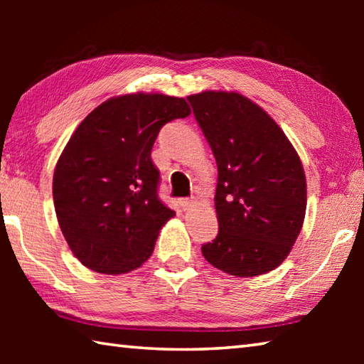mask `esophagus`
<instances>
[{
  "label": "esophagus",
  "instance_id": "obj_1",
  "mask_svg": "<svg viewBox=\"0 0 364 364\" xmlns=\"http://www.w3.org/2000/svg\"><path fill=\"white\" fill-rule=\"evenodd\" d=\"M194 202L191 199H180V207L183 208V210H189L191 207H193Z\"/></svg>",
  "mask_w": 364,
  "mask_h": 364
}]
</instances>
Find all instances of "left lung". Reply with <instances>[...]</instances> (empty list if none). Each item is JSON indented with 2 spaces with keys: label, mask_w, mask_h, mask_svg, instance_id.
Listing matches in <instances>:
<instances>
[{
  "label": "left lung",
  "mask_w": 364,
  "mask_h": 364,
  "mask_svg": "<svg viewBox=\"0 0 364 364\" xmlns=\"http://www.w3.org/2000/svg\"><path fill=\"white\" fill-rule=\"evenodd\" d=\"M217 160L218 234L202 245L215 268L239 278L286 260L305 218L306 180L299 154L278 123L239 93L188 96Z\"/></svg>",
  "instance_id": "left-lung-1"
}]
</instances>
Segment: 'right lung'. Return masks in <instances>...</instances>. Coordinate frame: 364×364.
Returning <instances> with one entry per match:
<instances>
[{
	"mask_svg": "<svg viewBox=\"0 0 364 364\" xmlns=\"http://www.w3.org/2000/svg\"><path fill=\"white\" fill-rule=\"evenodd\" d=\"M191 114L183 97H110L80 123L58 160L53 199L67 244L86 268L122 274L152 255L175 212L159 199L151 159L165 123Z\"/></svg>",
	"mask_w": 364,
	"mask_h": 364,
	"instance_id": "add662e5",
	"label": "right lung"
}]
</instances>
